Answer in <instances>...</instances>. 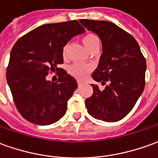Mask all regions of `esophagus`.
<instances>
[{
	"instance_id": "obj_1",
	"label": "esophagus",
	"mask_w": 158,
	"mask_h": 158,
	"mask_svg": "<svg viewBox=\"0 0 158 158\" xmlns=\"http://www.w3.org/2000/svg\"><path fill=\"white\" fill-rule=\"evenodd\" d=\"M77 84H78V87H81V86L82 85V82H81V81H77Z\"/></svg>"
}]
</instances>
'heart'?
I'll use <instances>...</instances> for the list:
<instances>
[{
  "label": "heart",
  "instance_id": "b5f03b06",
  "mask_svg": "<svg viewBox=\"0 0 158 158\" xmlns=\"http://www.w3.org/2000/svg\"><path fill=\"white\" fill-rule=\"evenodd\" d=\"M82 43L89 52L95 48H99L100 46V40L97 36L94 33H87L86 35L83 36ZM65 52H66V47L64 48V51H63L64 55H65ZM69 71L73 77L81 80L88 76V74L90 71V68L88 65L81 64H74L69 67Z\"/></svg>",
  "mask_w": 158,
  "mask_h": 158
}]
</instances>
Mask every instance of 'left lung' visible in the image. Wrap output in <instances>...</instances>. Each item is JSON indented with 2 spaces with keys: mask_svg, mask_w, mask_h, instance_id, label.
<instances>
[{
  "mask_svg": "<svg viewBox=\"0 0 158 158\" xmlns=\"http://www.w3.org/2000/svg\"><path fill=\"white\" fill-rule=\"evenodd\" d=\"M79 21L102 41V56L92 77L102 84L109 83L103 90L92 84L93 94L85 101L88 113L106 122L118 121L131 112L143 93L145 58L135 39L114 23L93 19Z\"/></svg>",
  "mask_w": 158,
  "mask_h": 158,
  "instance_id": "8db88e82",
  "label": "left lung"
}]
</instances>
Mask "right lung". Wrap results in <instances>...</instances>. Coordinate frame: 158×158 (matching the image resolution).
Listing matches in <instances>:
<instances>
[{
	"label": "right lung",
	"mask_w": 158,
	"mask_h": 158,
	"mask_svg": "<svg viewBox=\"0 0 158 158\" xmlns=\"http://www.w3.org/2000/svg\"><path fill=\"white\" fill-rule=\"evenodd\" d=\"M83 32L77 20H70L40 26L17 40L11 51L6 81L23 118L47 126L64 115L77 82L57 65L64 63L67 43ZM55 70L59 71L58 81L46 80L48 73Z\"/></svg>",
	"instance_id": "1"
}]
</instances>
